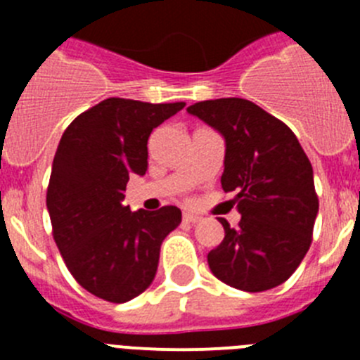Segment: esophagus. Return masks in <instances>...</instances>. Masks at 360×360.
I'll use <instances>...</instances> for the list:
<instances>
[{"mask_svg":"<svg viewBox=\"0 0 360 360\" xmlns=\"http://www.w3.org/2000/svg\"><path fill=\"white\" fill-rule=\"evenodd\" d=\"M200 216L198 214H193V212H184V221H187V224H198L200 221Z\"/></svg>","mask_w":360,"mask_h":360,"instance_id":"34e87169","label":"esophagus"}]
</instances>
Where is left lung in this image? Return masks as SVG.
<instances>
[{
  "mask_svg": "<svg viewBox=\"0 0 360 360\" xmlns=\"http://www.w3.org/2000/svg\"><path fill=\"white\" fill-rule=\"evenodd\" d=\"M224 136L221 187L241 214L227 219L224 241L207 254L212 274L229 287L263 292L287 281L311 243L319 211L314 169L287 124L238 97L202 101L187 108Z\"/></svg>",
  "mask_w": 360,
  "mask_h": 360,
  "instance_id": "left-lung-1",
  "label": "left lung"
}]
</instances>
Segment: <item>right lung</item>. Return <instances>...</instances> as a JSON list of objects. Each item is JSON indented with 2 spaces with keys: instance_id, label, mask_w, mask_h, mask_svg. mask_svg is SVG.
Instances as JSON below:
<instances>
[{
  "instance_id": "obj_1",
  "label": "right lung",
  "mask_w": 360,
  "mask_h": 360,
  "mask_svg": "<svg viewBox=\"0 0 360 360\" xmlns=\"http://www.w3.org/2000/svg\"><path fill=\"white\" fill-rule=\"evenodd\" d=\"M184 106L106 98L57 146L46 193L53 240L79 285L104 301L126 303L151 285L162 241L182 221L174 205L131 212L122 202L129 176L148 169L151 131Z\"/></svg>"
}]
</instances>
